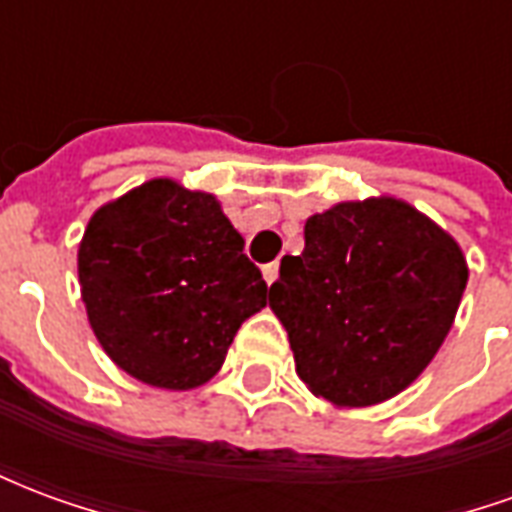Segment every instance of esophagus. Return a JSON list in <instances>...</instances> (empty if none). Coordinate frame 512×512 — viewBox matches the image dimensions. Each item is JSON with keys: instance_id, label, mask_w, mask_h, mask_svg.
I'll list each match as a JSON object with an SVG mask.
<instances>
[{"instance_id": "esophagus-1", "label": "esophagus", "mask_w": 512, "mask_h": 512, "mask_svg": "<svg viewBox=\"0 0 512 512\" xmlns=\"http://www.w3.org/2000/svg\"><path fill=\"white\" fill-rule=\"evenodd\" d=\"M279 277V263H268V266H263V279H266L268 285L271 282H277Z\"/></svg>"}]
</instances>
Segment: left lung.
<instances>
[{
  "instance_id": "1",
  "label": "left lung",
  "mask_w": 512,
  "mask_h": 512,
  "mask_svg": "<svg viewBox=\"0 0 512 512\" xmlns=\"http://www.w3.org/2000/svg\"><path fill=\"white\" fill-rule=\"evenodd\" d=\"M466 277L450 235L381 197L310 216L304 252L282 257L268 301L301 381L334 406H373L436 356Z\"/></svg>"
}]
</instances>
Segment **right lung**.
<instances>
[{"label":"right lung","mask_w":512,"mask_h":512,"mask_svg":"<svg viewBox=\"0 0 512 512\" xmlns=\"http://www.w3.org/2000/svg\"><path fill=\"white\" fill-rule=\"evenodd\" d=\"M79 282L112 362L161 389L205 384L241 323L268 304L266 279L219 202L172 180H150L95 213Z\"/></svg>","instance_id":"right-lung-1"}]
</instances>
